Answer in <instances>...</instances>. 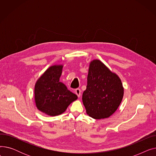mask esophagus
I'll return each mask as SVG.
<instances>
[{"label":"esophagus","instance_id":"esophagus-1","mask_svg":"<svg viewBox=\"0 0 156 156\" xmlns=\"http://www.w3.org/2000/svg\"><path fill=\"white\" fill-rule=\"evenodd\" d=\"M75 94L77 95L78 97H80L81 95V90L80 88H76L75 90Z\"/></svg>","mask_w":156,"mask_h":156}]
</instances>
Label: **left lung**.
<instances>
[{"label": "left lung", "mask_w": 156, "mask_h": 156, "mask_svg": "<svg viewBox=\"0 0 156 156\" xmlns=\"http://www.w3.org/2000/svg\"><path fill=\"white\" fill-rule=\"evenodd\" d=\"M123 94L124 88L116 74L101 61H92L82 96L87 114L94 119L109 118L118 108Z\"/></svg>", "instance_id": "obj_1"}]
</instances>
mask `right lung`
Returning a JSON list of instances; mask_svg holds the SVG:
<instances>
[{
  "instance_id": "1",
  "label": "right lung",
  "mask_w": 156,
  "mask_h": 156,
  "mask_svg": "<svg viewBox=\"0 0 156 156\" xmlns=\"http://www.w3.org/2000/svg\"><path fill=\"white\" fill-rule=\"evenodd\" d=\"M63 66L54 65L47 69L37 80L35 86L37 108L48 116L59 115L78 97L60 82Z\"/></svg>"
}]
</instances>
